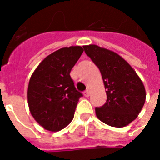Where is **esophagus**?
I'll return each mask as SVG.
<instances>
[{
    "mask_svg": "<svg viewBox=\"0 0 160 160\" xmlns=\"http://www.w3.org/2000/svg\"><path fill=\"white\" fill-rule=\"evenodd\" d=\"M89 95H90V91L88 90V89L84 92V96L85 97H89Z\"/></svg>",
    "mask_w": 160,
    "mask_h": 160,
    "instance_id": "34e87169",
    "label": "esophagus"
}]
</instances>
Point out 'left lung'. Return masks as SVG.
<instances>
[{
  "mask_svg": "<svg viewBox=\"0 0 160 160\" xmlns=\"http://www.w3.org/2000/svg\"><path fill=\"white\" fill-rule=\"evenodd\" d=\"M83 48L100 70L106 89V103L95 109L97 118L111 127L127 126L137 118L145 104L146 90L142 81L117 53L95 44Z\"/></svg>",
  "mask_w": 160,
  "mask_h": 160,
  "instance_id": "1",
  "label": "left lung"
}]
</instances>
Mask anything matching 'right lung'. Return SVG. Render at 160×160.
<instances>
[{
  "instance_id": "add662e5",
  "label": "right lung",
  "mask_w": 160,
  "mask_h": 160,
  "mask_svg": "<svg viewBox=\"0 0 160 160\" xmlns=\"http://www.w3.org/2000/svg\"><path fill=\"white\" fill-rule=\"evenodd\" d=\"M83 51L80 46L62 48L45 57L32 74L27 91L30 112L47 130H62L73 120L83 95L70 72Z\"/></svg>"
}]
</instances>
